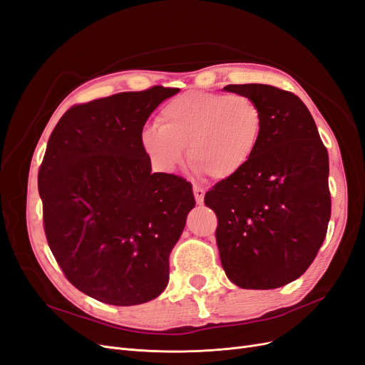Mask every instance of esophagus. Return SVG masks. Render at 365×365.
<instances>
[{"label": "esophagus", "instance_id": "1", "mask_svg": "<svg viewBox=\"0 0 365 365\" xmlns=\"http://www.w3.org/2000/svg\"><path fill=\"white\" fill-rule=\"evenodd\" d=\"M193 195H195V201L196 204H202L204 196H205V190L201 189L200 185H193Z\"/></svg>", "mask_w": 365, "mask_h": 365}]
</instances>
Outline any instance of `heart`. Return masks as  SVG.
<instances>
[{
	"instance_id": "obj_1",
	"label": "heart",
	"mask_w": 365,
	"mask_h": 365,
	"mask_svg": "<svg viewBox=\"0 0 365 365\" xmlns=\"http://www.w3.org/2000/svg\"><path fill=\"white\" fill-rule=\"evenodd\" d=\"M263 128V109L250 96L187 91L161 108L157 126L143 130L140 143L161 172L178 168L187 148V158L197 173L222 181L251 163Z\"/></svg>"
}]
</instances>
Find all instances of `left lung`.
<instances>
[{"instance_id": "obj_1", "label": "left lung", "mask_w": 365, "mask_h": 365, "mask_svg": "<svg viewBox=\"0 0 365 365\" xmlns=\"http://www.w3.org/2000/svg\"><path fill=\"white\" fill-rule=\"evenodd\" d=\"M224 90L257 101L264 128L251 163L213 185L204 202L217 216L216 244L227 277L244 289H275L300 277L324 242L327 149L294 93L263 83Z\"/></svg>"}]
</instances>
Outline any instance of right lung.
Segmentation results:
<instances>
[{"mask_svg": "<svg viewBox=\"0 0 365 365\" xmlns=\"http://www.w3.org/2000/svg\"><path fill=\"white\" fill-rule=\"evenodd\" d=\"M180 88L152 86L71 106L38 173L43 231L65 277L115 306L141 304L169 282V256L195 207L192 184L152 173L140 137Z\"/></svg>", "mask_w": 365, "mask_h": 365, "instance_id": "1", "label": "right lung"}]
</instances>
